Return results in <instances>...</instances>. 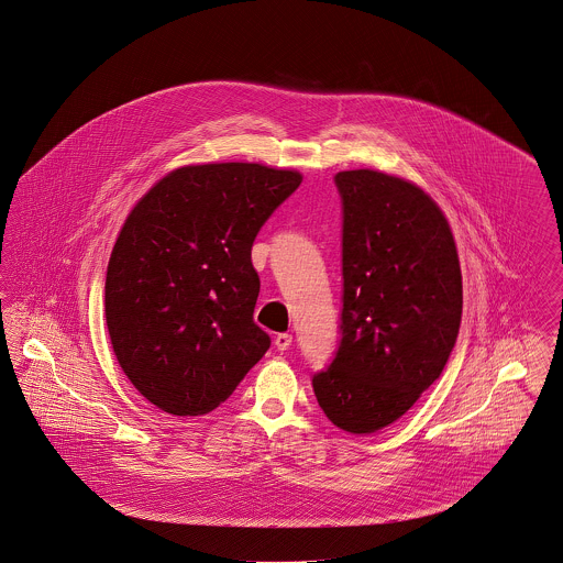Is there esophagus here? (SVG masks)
<instances>
[{"label":"esophagus","instance_id":"34e87169","mask_svg":"<svg viewBox=\"0 0 563 563\" xmlns=\"http://www.w3.org/2000/svg\"><path fill=\"white\" fill-rule=\"evenodd\" d=\"M294 343V336L289 334V332H283V334H276V339H274V345L278 351H287L289 346Z\"/></svg>","mask_w":563,"mask_h":563}]
</instances>
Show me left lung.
Masks as SVG:
<instances>
[{"instance_id":"8db88e82","label":"left lung","mask_w":563,"mask_h":563,"mask_svg":"<svg viewBox=\"0 0 563 563\" xmlns=\"http://www.w3.org/2000/svg\"><path fill=\"white\" fill-rule=\"evenodd\" d=\"M343 203L341 343L312 375L328 420L368 434L407 413L439 379L461 328L463 278L433 199L394 175H334Z\"/></svg>"}]
</instances>
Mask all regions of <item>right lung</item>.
I'll use <instances>...</instances> for the list:
<instances>
[{"instance_id": "add662e5", "label": "right lung", "mask_w": 563, "mask_h": 563, "mask_svg": "<svg viewBox=\"0 0 563 563\" xmlns=\"http://www.w3.org/2000/svg\"><path fill=\"white\" fill-rule=\"evenodd\" d=\"M302 184L255 163L190 165L163 177L113 246L104 317L130 384L174 416L224 402L269 349L253 321V242Z\"/></svg>"}]
</instances>
